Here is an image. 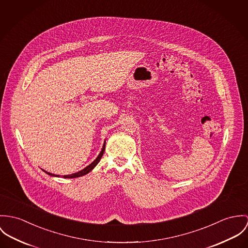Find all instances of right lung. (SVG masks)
<instances>
[{
	"label": "right lung",
	"mask_w": 248,
	"mask_h": 248,
	"mask_svg": "<svg viewBox=\"0 0 248 248\" xmlns=\"http://www.w3.org/2000/svg\"><path fill=\"white\" fill-rule=\"evenodd\" d=\"M105 149H106V141H105V143H104V145H103V148H102V151H101V153L98 155V157L96 158V160L94 161V162H92L91 164L89 165H87L85 168H83V170H81V171H79V172H77V173H73V174H70V175H63L62 177L64 178V179H72V178H78V177H81V176H83V175H85V174H87V173H89L96 165H98V163L100 162V160H101V158L103 157V155H104V153H105ZM46 174H48L49 176H53V177H60L59 175H55V174H52V173H49V172H46V170H44Z\"/></svg>",
	"instance_id": "obj_1"
}]
</instances>
